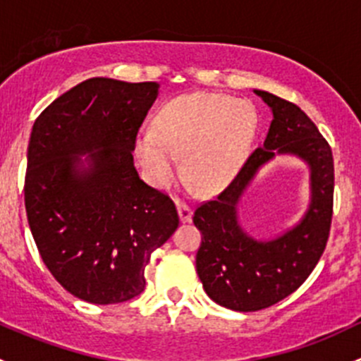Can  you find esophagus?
<instances>
[{"label": "esophagus", "mask_w": 361, "mask_h": 361, "mask_svg": "<svg viewBox=\"0 0 361 361\" xmlns=\"http://www.w3.org/2000/svg\"><path fill=\"white\" fill-rule=\"evenodd\" d=\"M176 206H178V214H180L181 224H190V221H192V209H190V207H188L187 204L181 202V201H178Z\"/></svg>", "instance_id": "obj_1"}]
</instances>
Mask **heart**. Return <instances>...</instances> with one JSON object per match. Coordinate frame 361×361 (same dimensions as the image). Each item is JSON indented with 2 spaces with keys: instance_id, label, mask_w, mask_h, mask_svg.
<instances>
[{
  "instance_id": "b5f03b06",
  "label": "heart",
  "mask_w": 361,
  "mask_h": 361,
  "mask_svg": "<svg viewBox=\"0 0 361 361\" xmlns=\"http://www.w3.org/2000/svg\"><path fill=\"white\" fill-rule=\"evenodd\" d=\"M258 134L257 108L246 99L194 92L167 101L154 127L136 141V154L155 187L173 181L183 155V174L199 192L224 190L248 162Z\"/></svg>"
}]
</instances>
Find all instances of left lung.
Returning a JSON list of instances; mask_svg holds the SVG:
<instances>
[{"mask_svg":"<svg viewBox=\"0 0 361 361\" xmlns=\"http://www.w3.org/2000/svg\"><path fill=\"white\" fill-rule=\"evenodd\" d=\"M272 113L264 145L213 201L194 213L202 243L195 257L199 279L211 300L239 312L260 311L293 293L318 264L329 239L334 206V157L318 127L297 104L253 90ZM279 154L310 169V206L293 228L257 240L238 220V204L262 166Z\"/></svg>","mask_w":361,"mask_h":361,"instance_id":"left-lung-1","label":"left lung"}]
</instances>
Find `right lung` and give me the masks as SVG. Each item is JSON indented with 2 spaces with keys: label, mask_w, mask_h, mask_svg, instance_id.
<instances>
[{
  "label": "right lung",
  "mask_w": 361,
  "mask_h": 361,
  "mask_svg": "<svg viewBox=\"0 0 361 361\" xmlns=\"http://www.w3.org/2000/svg\"><path fill=\"white\" fill-rule=\"evenodd\" d=\"M159 87L89 78L32 126L24 187L29 228L54 278L90 304L143 292L152 253L180 224L174 202L141 180L133 159Z\"/></svg>",
  "instance_id": "add662e5"
}]
</instances>
